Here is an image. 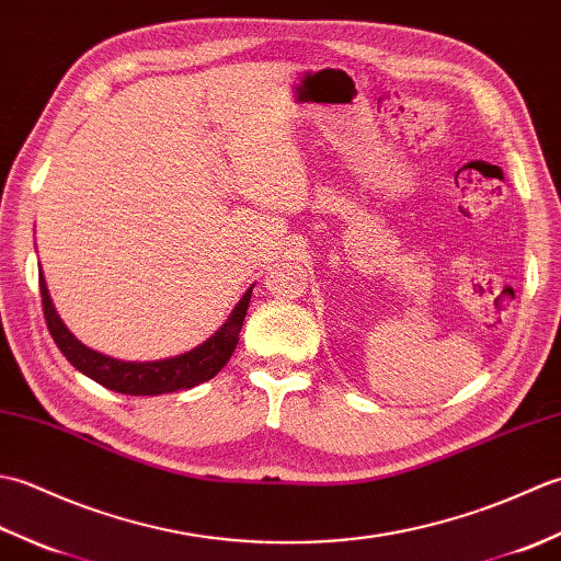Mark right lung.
Returning a JSON list of instances; mask_svg holds the SVG:
<instances>
[{
  "mask_svg": "<svg viewBox=\"0 0 561 561\" xmlns=\"http://www.w3.org/2000/svg\"><path fill=\"white\" fill-rule=\"evenodd\" d=\"M38 277L45 323L57 344V350L62 352L67 356V362L79 368L83 376L93 378L103 388L123 392V396H161V392L193 388L217 376L224 364L231 359L238 344V332H241L248 313L250 296H253V289H248L243 294V299L233 308L229 320L221 325V330L214 332L205 344H199L193 352H185L181 356H173V359L161 362H121L113 359V356L83 347V344L71 335L53 308L43 272Z\"/></svg>",
  "mask_w": 561,
  "mask_h": 561,
  "instance_id": "add662e5",
  "label": "right lung"
}]
</instances>
